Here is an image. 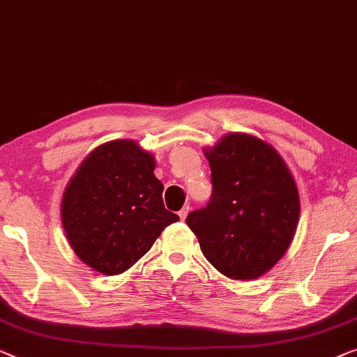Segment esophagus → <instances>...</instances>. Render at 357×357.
<instances>
[{"instance_id": "obj_1", "label": "esophagus", "mask_w": 357, "mask_h": 357, "mask_svg": "<svg viewBox=\"0 0 357 357\" xmlns=\"http://www.w3.org/2000/svg\"><path fill=\"white\" fill-rule=\"evenodd\" d=\"M188 213H190V206H183V208L178 211V217H180V219H182V220H185V219H187Z\"/></svg>"}]
</instances>
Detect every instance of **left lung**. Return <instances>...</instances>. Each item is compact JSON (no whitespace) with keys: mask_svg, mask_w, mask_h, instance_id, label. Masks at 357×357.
Returning <instances> with one entry per match:
<instances>
[{"mask_svg":"<svg viewBox=\"0 0 357 357\" xmlns=\"http://www.w3.org/2000/svg\"><path fill=\"white\" fill-rule=\"evenodd\" d=\"M213 195L187 217L206 259L225 277L252 280L285 255L299 219V195L271 144L229 133L204 149Z\"/></svg>","mask_w":357,"mask_h":357,"instance_id":"1","label":"left lung"}]
</instances>
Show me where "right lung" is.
Returning a JSON list of instances; mask_svg holds the SVG:
<instances>
[{"label": "right lung", "mask_w": 357, "mask_h": 357, "mask_svg": "<svg viewBox=\"0 0 357 357\" xmlns=\"http://www.w3.org/2000/svg\"><path fill=\"white\" fill-rule=\"evenodd\" d=\"M156 161L133 140L107 142L69 180L61 219L72 250L102 275L126 272L178 215L164 208Z\"/></svg>", "instance_id": "add662e5"}]
</instances>
